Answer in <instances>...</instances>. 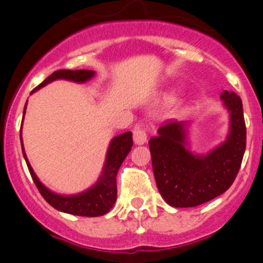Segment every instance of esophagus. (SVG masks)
Wrapping results in <instances>:
<instances>
[{"instance_id": "obj_1", "label": "esophagus", "mask_w": 263, "mask_h": 263, "mask_svg": "<svg viewBox=\"0 0 263 263\" xmlns=\"http://www.w3.org/2000/svg\"><path fill=\"white\" fill-rule=\"evenodd\" d=\"M147 135L144 129L136 128L134 129V142L136 145H144L146 142Z\"/></svg>"}]
</instances>
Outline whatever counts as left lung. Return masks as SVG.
Masks as SVG:
<instances>
[{"instance_id":"left-lung-1","label":"left lung","mask_w":263,"mask_h":263,"mask_svg":"<svg viewBox=\"0 0 263 263\" xmlns=\"http://www.w3.org/2000/svg\"><path fill=\"white\" fill-rule=\"evenodd\" d=\"M220 99L229 113V132L208 154L191 151L190 122H169L148 141L156 185L173 208H195L214 200L233 184L239 172L247 139L242 99L228 90Z\"/></svg>"}]
</instances>
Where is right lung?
<instances>
[{
  "label": "right lung",
  "mask_w": 263,
  "mask_h": 263,
  "mask_svg": "<svg viewBox=\"0 0 263 263\" xmlns=\"http://www.w3.org/2000/svg\"><path fill=\"white\" fill-rule=\"evenodd\" d=\"M95 76V71L91 70H58L54 71L52 75L48 76L41 85L35 87L31 91L35 92L36 90L42 89L46 86L49 82L55 80H67L72 82H78V84H84V82L91 80ZM28 103V102H26ZM26 103L25 108H24V115L26 110ZM24 121V118H23ZM23 128V126H21ZM20 141L21 148H23V155L26 161L30 176L35 183L36 188L39 190L41 195L43 196L44 200L49 203L52 208L55 210L62 211V213L78 215V216H102V215L107 214L110 209L115 205L117 200V173H118L119 166L122 165L123 160L128 153L131 151L132 145V132H124V134L118 135V136L113 137L110 140V144L108 146L107 155H105L104 165H103L102 173H100L99 179H98L95 184L87 190L82 191L76 195H60L53 191H50L48 187L43 184L36 174L34 173L33 168H31L30 163H29L28 158H26L25 150H24L23 137H21V129H20Z\"/></svg>",
  "instance_id": "1"
}]
</instances>
